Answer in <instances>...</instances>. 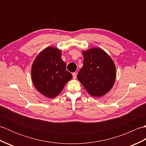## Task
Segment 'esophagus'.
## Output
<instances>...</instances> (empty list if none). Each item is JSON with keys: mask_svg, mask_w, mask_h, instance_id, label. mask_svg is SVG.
<instances>
[{"mask_svg": "<svg viewBox=\"0 0 146 146\" xmlns=\"http://www.w3.org/2000/svg\"><path fill=\"white\" fill-rule=\"evenodd\" d=\"M73 79H76V73H73Z\"/></svg>", "mask_w": 146, "mask_h": 146, "instance_id": "1", "label": "esophagus"}]
</instances>
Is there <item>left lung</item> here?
Here are the masks:
<instances>
[{
    "label": "left lung",
    "mask_w": 146,
    "mask_h": 146,
    "mask_svg": "<svg viewBox=\"0 0 146 146\" xmlns=\"http://www.w3.org/2000/svg\"><path fill=\"white\" fill-rule=\"evenodd\" d=\"M82 53L83 66L77 78L91 96L102 97L110 90L115 81L114 62L101 48H93Z\"/></svg>",
    "instance_id": "8db88e82"
}]
</instances>
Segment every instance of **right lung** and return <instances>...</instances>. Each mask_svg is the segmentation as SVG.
I'll return each mask as SVG.
<instances>
[{
  "mask_svg": "<svg viewBox=\"0 0 146 146\" xmlns=\"http://www.w3.org/2000/svg\"><path fill=\"white\" fill-rule=\"evenodd\" d=\"M61 59V51L49 46L37 56L31 68L34 85L45 97L54 98L63 90L73 76L66 70Z\"/></svg>",
  "mask_w": 146,
  "mask_h": 146,
  "instance_id": "add662e5",
  "label": "right lung"
}]
</instances>
